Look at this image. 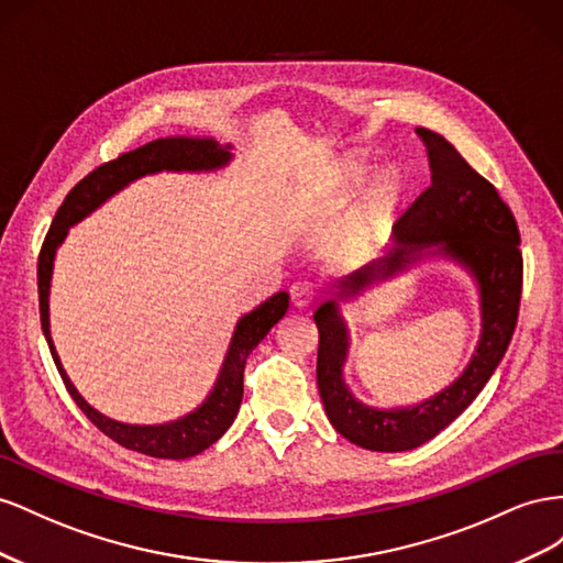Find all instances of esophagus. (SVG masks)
<instances>
[{
    "instance_id": "34e87169",
    "label": "esophagus",
    "mask_w": 563,
    "mask_h": 563,
    "mask_svg": "<svg viewBox=\"0 0 563 563\" xmlns=\"http://www.w3.org/2000/svg\"><path fill=\"white\" fill-rule=\"evenodd\" d=\"M290 299L297 309H309L311 303L318 299L316 285L313 283H295L290 287Z\"/></svg>"
}]
</instances>
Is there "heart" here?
<instances>
[{
	"label": "heart",
	"instance_id": "heart-1",
	"mask_svg": "<svg viewBox=\"0 0 563 563\" xmlns=\"http://www.w3.org/2000/svg\"><path fill=\"white\" fill-rule=\"evenodd\" d=\"M367 163L361 157H349L344 159L342 167V179L346 188L358 186L365 176H367ZM404 179L396 172H382L377 179L367 188L363 205L358 210V221H356V235L361 243H367L373 240L387 223L394 221L398 205L404 200Z\"/></svg>",
	"mask_w": 563,
	"mask_h": 563
}]
</instances>
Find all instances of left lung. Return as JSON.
I'll list each match as a JSON object with an SVG mask.
<instances>
[{"label":"left lung","mask_w":563,"mask_h":563,"mask_svg":"<svg viewBox=\"0 0 563 563\" xmlns=\"http://www.w3.org/2000/svg\"><path fill=\"white\" fill-rule=\"evenodd\" d=\"M417 136L427 146L431 186L396 221L389 252L336 283V297H356L365 287L396 278L427 256H445L467 268L478 285L481 336L472 361L451 387L417 406L379 410L353 398L344 384L349 330L340 303L330 299L313 313L316 377L328 420L344 439L377 453L412 451L472 404L505 356L521 301V235L500 192L441 134L420 126Z\"/></svg>","instance_id":"obj_1"}]
</instances>
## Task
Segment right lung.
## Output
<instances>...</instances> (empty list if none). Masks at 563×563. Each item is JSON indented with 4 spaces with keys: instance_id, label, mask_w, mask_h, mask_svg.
Here are the masks:
<instances>
[{
    "instance_id": "add662e5",
    "label": "right lung",
    "mask_w": 563,
    "mask_h": 563,
    "mask_svg": "<svg viewBox=\"0 0 563 563\" xmlns=\"http://www.w3.org/2000/svg\"><path fill=\"white\" fill-rule=\"evenodd\" d=\"M231 146H221L214 139H198V136H167L146 143L136 151L122 153L118 159L96 167L79 181L58 207V212L52 221V229L46 233L40 260H37V290H40V320L44 340L49 344L52 358L58 367V373L66 382V389L73 396L93 427H99L108 439L120 443L130 451L163 457V460H184L202 453L219 441L227 429L233 424L235 415L240 410V400H243V373L247 356L260 344L268 330L278 323L290 307V295L278 292L264 303H260L254 311L245 313L238 320L235 332L231 336V344L227 351V358L219 371L214 387L192 412L179 417V420L167 424H124L110 417L101 415L91 408L87 400L79 396L75 384L66 375L56 353L52 330H49V287H52V271L58 245L66 240L68 229L75 227L77 221L89 217L96 207H101L110 196L118 190L130 186L132 181L141 179L146 174L157 172H214L227 167L231 163Z\"/></svg>"
}]
</instances>
